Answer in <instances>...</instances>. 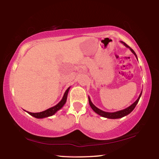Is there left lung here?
I'll return each instance as SVG.
<instances>
[{"label":"left lung","instance_id":"1","mask_svg":"<svg viewBox=\"0 0 159 159\" xmlns=\"http://www.w3.org/2000/svg\"><path fill=\"white\" fill-rule=\"evenodd\" d=\"M121 43L125 45V47L128 48L130 50L131 52L134 54V56H135L136 58H137V60H138V57H137V55H136V53L134 52V51L133 49H132V48L129 47L127 44L125 43L124 42L121 41ZM141 95H142V92L140 93V95H139V98H138V99H137V100L134 102L133 104H132L130 107H127V108L125 109L120 110V111H116V112H107V111H102V110L98 109V107L94 105V104H93V102H91V100H90V97H88V100H89V104H90V107L93 109V111H95L96 114H99V116H102V117L107 118H111V119H116V118H122L123 116H125L128 115L129 114H130V113L133 111V110L134 109V107H136L137 104L138 103V102L139 100V98H140Z\"/></svg>","mask_w":159,"mask_h":159}]
</instances>
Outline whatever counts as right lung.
<instances>
[{"label": "right lung", "instance_id": "1", "mask_svg": "<svg viewBox=\"0 0 159 159\" xmlns=\"http://www.w3.org/2000/svg\"><path fill=\"white\" fill-rule=\"evenodd\" d=\"M69 89H70V87L67 88V90L65 91V93H64V96H63L62 99H61V100L57 104H56L55 106L51 107V108H50V109H48L47 110H45V111L39 112V113H31V112H29L26 111L29 114H30L31 116H34L36 118H43L51 116L54 115L56 112L58 111L59 110L62 108V107L64 105V104H65Z\"/></svg>", "mask_w": 159, "mask_h": 159}]
</instances>
